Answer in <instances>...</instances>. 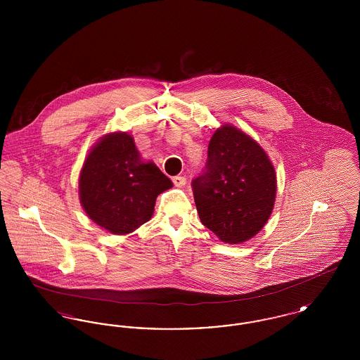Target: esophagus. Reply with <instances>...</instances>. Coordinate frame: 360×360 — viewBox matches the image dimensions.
Instances as JSON below:
<instances>
[{"label":"esophagus","mask_w":360,"mask_h":360,"mask_svg":"<svg viewBox=\"0 0 360 360\" xmlns=\"http://www.w3.org/2000/svg\"><path fill=\"white\" fill-rule=\"evenodd\" d=\"M172 182H174V185H175L176 188H182V186H185V185H186V178H185V176H179V175H176V176H174V178H172Z\"/></svg>","instance_id":"1"}]
</instances>
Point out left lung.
Returning a JSON list of instances; mask_svg holds the SVG:
<instances>
[{"label":"left lung","mask_w":360,"mask_h":360,"mask_svg":"<svg viewBox=\"0 0 360 360\" xmlns=\"http://www.w3.org/2000/svg\"><path fill=\"white\" fill-rule=\"evenodd\" d=\"M191 186L201 223L224 243L240 244L267 223L276 175L257 141L228 124L210 139L205 170Z\"/></svg>","instance_id":"left-lung-1"}]
</instances>
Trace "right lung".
<instances>
[{
  "mask_svg": "<svg viewBox=\"0 0 360 360\" xmlns=\"http://www.w3.org/2000/svg\"><path fill=\"white\" fill-rule=\"evenodd\" d=\"M172 182L153 162L144 163L127 132L105 136L87 155L79 175V200L86 214L115 235L147 223L156 197Z\"/></svg>",
  "mask_w": 360,
  "mask_h": 360,
  "instance_id": "right-lung-1",
  "label": "right lung"
}]
</instances>
